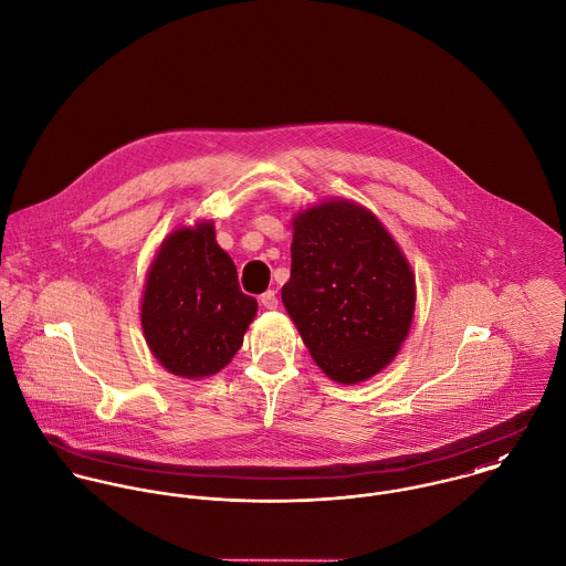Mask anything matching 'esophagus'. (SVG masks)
Wrapping results in <instances>:
<instances>
[{"label":"esophagus","instance_id":"obj_1","mask_svg":"<svg viewBox=\"0 0 566 566\" xmlns=\"http://www.w3.org/2000/svg\"><path fill=\"white\" fill-rule=\"evenodd\" d=\"M261 305L265 307V310H276L279 307V298H276V292L274 290H268L265 294H261Z\"/></svg>","mask_w":566,"mask_h":566}]
</instances>
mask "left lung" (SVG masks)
<instances>
[{"label": "left lung", "instance_id": "1", "mask_svg": "<svg viewBox=\"0 0 566 566\" xmlns=\"http://www.w3.org/2000/svg\"><path fill=\"white\" fill-rule=\"evenodd\" d=\"M281 298L323 374L360 384L399 354L410 334L417 285L376 212L329 197L292 217V276Z\"/></svg>", "mask_w": 566, "mask_h": 566}]
</instances>
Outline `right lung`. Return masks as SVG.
<instances>
[{
    "label": "right lung",
    "instance_id": "1",
    "mask_svg": "<svg viewBox=\"0 0 566 566\" xmlns=\"http://www.w3.org/2000/svg\"><path fill=\"white\" fill-rule=\"evenodd\" d=\"M256 301L214 239L212 219L176 226L158 245L140 296V327L154 358L174 376L203 379L230 365Z\"/></svg>",
    "mask_w": 566,
    "mask_h": 566
}]
</instances>
